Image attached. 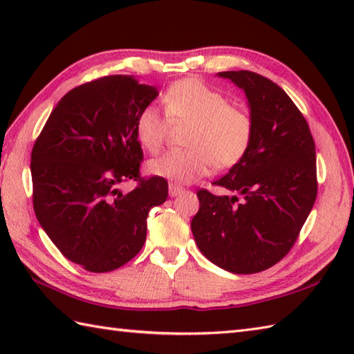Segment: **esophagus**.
I'll list each match as a JSON object with an SVG mask.
<instances>
[{
	"instance_id": "esophagus-1",
	"label": "esophagus",
	"mask_w": 354,
	"mask_h": 354,
	"mask_svg": "<svg viewBox=\"0 0 354 354\" xmlns=\"http://www.w3.org/2000/svg\"><path fill=\"white\" fill-rule=\"evenodd\" d=\"M184 192V189L181 185H176V184H169V193H170V196L171 198H175V196H178V194H181Z\"/></svg>"
}]
</instances>
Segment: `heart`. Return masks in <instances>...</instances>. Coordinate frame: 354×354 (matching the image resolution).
Returning <instances> with one entry per match:
<instances>
[{
	"label": "heart",
	"mask_w": 354,
	"mask_h": 354,
	"mask_svg": "<svg viewBox=\"0 0 354 354\" xmlns=\"http://www.w3.org/2000/svg\"><path fill=\"white\" fill-rule=\"evenodd\" d=\"M165 112L153 104L140 111L135 133L140 145L156 153L164 145L170 124H189L187 149L169 150L149 161L153 175L175 183H193L216 167L237 164L252 138L251 114L239 103L194 77L173 82L162 95Z\"/></svg>",
	"instance_id": "1"
}]
</instances>
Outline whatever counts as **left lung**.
<instances>
[{
    "mask_svg": "<svg viewBox=\"0 0 354 354\" xmlns=\"http://www.w3.org/2000/svg\"><path fill=\"white\" fill-rule=\"evenodd\" d=\"M219 76L245 89L254 131L242 160L213 183L232 196L198 190L192 231L214 265L255 274L289 254L317 201L315 141L301 111L272 80L248 70Z\"/></svg>",
    "mask_w": 354,
    "mask_h": 354,
    "instance_id": "obj_1",
    "label": "left lung"
}]
</instances>
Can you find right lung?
I'll use <instances>...</instances> for the list:
<instances>
[{
  "instance_id": "right-lung-1",
  "label": "right lung",
  "mask_w": 354,
  "mask_h": 354,
  "mask_svg": "<svg viewBox=\"0 0 354 354\" xmlns=\"http://www.w3.org/2000/svg\"><path fill=\"white\" fill-rule=\"evenodd\" d=\"M158 95L132 76H104L66 93L32 149L33 208L64 257L89 272L126 265L146 242L149 209L169 194L161 176H141L135 133ZM136 183L131 192L123 182Z\"/></svg>"
}]
</instances>
